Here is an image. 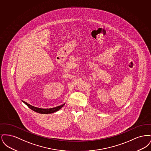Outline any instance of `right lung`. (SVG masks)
<instances>
[{"label":"right lung","instance_id":"right-lung-1","mask_svg":"<svg viewBox=\"0 0 151 151\" xmlns=\"http://www.w3.org/2000/svg\"><path fill=\"white\" fill-rule=\"evenodd\" d=\"M25 105H27L30 109H32V110L36 111L37 113H40V114H51V113H55L56 111H58L59 110H60L61 108H62L65 105V104L58 106L55 108H49V109H42V108H37L35 106H33L31 105H30L29 104H28L27 102L22 101Z\"/></svg>","mask_w":151,"mask_h":151}]
</instances>
